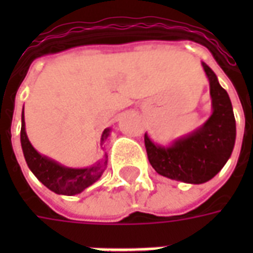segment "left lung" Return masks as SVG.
Instances as JSON below:
<instances>
[{
	"instance_id": "1",
	"label": "left lung",
	"mask_w": 253,
	"mask_h": 253,
	"mask_svg": "<svg viewBox=\"0 0 253 253\" xmlns=\"http://www.w3.org/2000/svg\"><path fill=\"white\" fill-rule=\"evenodd\" d=\"M210 83L212 114L206 123L170 146H160L145 134V148L154 170L172 180L202 184L219 170L230 157L236 141V121L228 92L215 73L202 62Z\"/></svg>"
}]
</instances>
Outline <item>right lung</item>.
<instances>
[{
    "mask_svg": "<svg viewBox=\"0 0 253 253\" xmlns=\"http://www.w3.org/2000/svg\"><path fill=\"white\" fill-rule=\"evenodd\" d=\"M110 135V128H105L101 134V145ZM21 148L24 153L25 161L32 173L38 177L42 184L59 195H77L85 188L92 186L94 181L100 179L107 165V157L97 161L93 167L89 168H67L58 164L57 161L48 159L46 156L38 153L35 148L31 145L30 139L25 132L24 110L21 114V132H20Z\"/></svg>",
    "mask_w": 253,
    "mask_h": 253,
    "instance_id": "1",
    "label": "right lung"
}]
</instances>
